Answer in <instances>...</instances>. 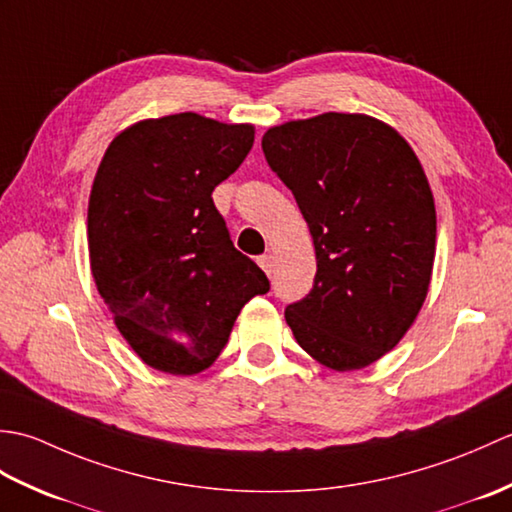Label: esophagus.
Instances as JSON below:
<instances>
[{
    "instance_id": "34e87169",
    "label": "esophagus",
    "mask_w": 512,
    "mask_h": 512,
    "mask_svg": "<svg viewBox=\"0 0 512 512\" xmlns=\"http://www.w3.org/2000/svg\"><path fill=\"white\" fill-rule=\"evenodd\" d=\"M257 264L264 268V273L268 275V277H273V268H275V259H273V255H262L257 259Z\"/></svg>"
}]
</instances>
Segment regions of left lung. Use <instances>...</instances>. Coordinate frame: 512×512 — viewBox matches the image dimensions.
I'll return each instance as SVG.
<instances>
[{"label":"left lung","mask_w":512,"mask_h":512,"mask_svg":"<svg viewBox=\"0 0 512 512\" xmlns=\"http://www.w3.org/2000/svg\"><path fill=\"white\" fill-rule=\"evenodd\" d=\"M262 149L317 253L312 290L286 308L292 334L336 372L378 361L431 281L436 206L420 160L385 123L336 112L268 129Z\"/></svg>","instance_id":"1"}]
</instances>
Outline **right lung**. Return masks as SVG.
<instances>
[{"label": "right lung", "mask_w": 512, "mask_h": 512, "mask_svg": "<svg viewBox=\"0 0 512 512\" xmlns=\"http://www.w3.org/2000/svg\"><path fill=\"white\" fill-rule=\"evenodd\" d=\"M255 140L250 125L184 112L118 134L88 206L92 275L116 328L147 365L198 374L239 310L270 281L231 242L211 193Z\"/></svg>", "instance_id": "obj_1"}]
</instances>
